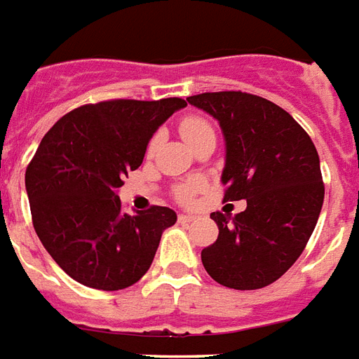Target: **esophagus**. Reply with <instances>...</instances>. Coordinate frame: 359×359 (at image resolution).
<instances>
[{"label": "esophagus", "instance_id": "34e87169", "mask_svg": "<svg viewBox=\"0 0 359 359\" xmlns=\"http://www.w3.org/2000/svg\"><path fill=\"white\" fill-rule=\"evenodd\" d=\"M177 221H180L182 225H187V223H191V221H195V217H193V215L180 214V215H177Z\"/></svg>", "mask_w": 359, "mask_h": 359}]
</instances>
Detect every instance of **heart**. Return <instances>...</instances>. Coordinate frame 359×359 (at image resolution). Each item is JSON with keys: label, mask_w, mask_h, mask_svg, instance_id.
Listing matches in <instances>:
<instances>
[{"label": "heart", "mask_w": 359, "mask_h": 359, "mask_svg": "<svg viewBox=\"0 0 359 359\" xmlns=\"http://www.w3.org/2000/svg\"><path fill=\"white\" fill-rule=\"evenodd\" d=\"M180 134H182V138L187 142V144L193 147V145L202 140L204 136H210V134H214V128L210 125L208 121L204 117H198V115H187V117H183L180 121ZM158 142V136L149 142V151L155 149V145ZM204 189V182L202 180H189V182L182 183L180 187L176 189V196L182 202H191L195 198L201 191Z\"/></svg>", "instance_id": "b5f03b06"}]
</instances>
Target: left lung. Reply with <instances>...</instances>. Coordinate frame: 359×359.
<instances>
[{
    "label": "left lung",
    "mask_w": 359,
    "mask_h": 359,
    "mask_svg": "<svg viewBox=\"0 0 359 359\" xmlns=\"http://www.w3.org/2000/svg\"><path fill=\"white\" fill-rule=\"evenodd\" d=\"M219 121L227 144L223 201L248 206L214 212L219 236L202 265L221 285L259 290L276 282L306 248L323 204V180L311 136L274 102L241 90L187 98Z\"/></svg>",
    "instance_id": "left-lung-1"
}]
</instances>
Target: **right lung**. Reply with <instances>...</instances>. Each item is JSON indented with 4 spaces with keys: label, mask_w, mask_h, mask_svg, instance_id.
Returning <instances> with one entry per match:
<instances>
[{
    "label": "right lung",
    "mask_w": 359,
    "mask_h": 359,
    "mask_svg": "<svg viewBox=\"0 0 359 359\" xmlns=\"http://www.w3.org/2000/svg\"><path fill=\"white\" fill-rule=\"evenodd\" d=\"M183 98L106 100L75 107L43 136L26 168L32 221L56 265L79 284L115 292L149 271L176 212L125 214L117 189Z\"/></svg>",
    "instance_id": "obj_1"
}]
</instances>
